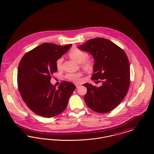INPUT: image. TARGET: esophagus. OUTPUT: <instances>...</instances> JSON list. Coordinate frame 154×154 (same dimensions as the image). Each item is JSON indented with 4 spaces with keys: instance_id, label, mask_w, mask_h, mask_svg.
Wrapping results in <instances>:
<instances>
[{
    "instance_id": "obj_1",
    "label": "esophagus",
    "mask_w": 154,
    "mask_h": 154,
    "mask_svg": "<svg viewBox=\"0 0 154 154\" xmlns=\"http://www.w3.org/2000/svg\"><path fill=\"white\" fill-rule=\"evenodd\" d=\"M75 86H76L77 88H79V87H80L81 85H79V84H75Z\"/></svg>"
}]
</instances>
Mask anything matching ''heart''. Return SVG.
Masks as SVG:
<instances>
[{
    "instance_id": "1",
    "label": "heart",
    "mask_w": 154,
    "mask_h": 154,
    "mask_svg": "<svg viewBox=\"0 0 154 154\" xmlns=\"http://www.w3.org/2000/svg\"><path fill=\"white\" fill-rule=\"evenodd\" d=\"M69 55L70 58H72V60H74L76 62L79 63H81L82 62L83 63H82V67L85 69L90 70L92 69V63L91 60L87 59L88 55L87 52H84L77 48H72L69 53ZM62 62H63L62 57H60L56 60V66L57 69H60ZM82 75V72H71V73L67 74L66 77L68 80L74 82H79L80 81V77Z\"/></svg>"
}]
</instances>
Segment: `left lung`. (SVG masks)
Wrapping results in <instances>:
<instances>
[{
  "label": "left lung",
  "instance_id": "8db88e82",
  "mask_svg": "<svg viewBox=\"0 0 154 154\" xmlns=\"http://www.w3.org/2000/svg\"><path fill=\"white\" fill-rule=\"evenodd\" d=\"M77 48L94 58L91 80L102 82L99 87L89 83L83 84L87 89L84 95L87 105L100 113L112 110L125 98L129 88L130 64L126 54L111 41L103 38L88 40Z\"/></svg>",
  "mask_w": 154,
  "mask_h": 154
}]
</instances>
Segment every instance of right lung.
<instances>
[{"mask_svg":"<svg viewBox=\"0 0 154 154\" xmlns=\"http://www.w3.org/2000/svg\"><path fill=\"white\" fill-rule=\"evenodd\" d=\"M72 46L44 43L28 52L20 60L18 90L25 103L36 115L52 118L66 108L76 87L70 82L63 81L56 88L51 83V79L57 70L56 60Z\"/></svg>","mask_w":154,"mask_h":154,"instance_id":"right-lung-1","label":"right lung"}]
</instances>
